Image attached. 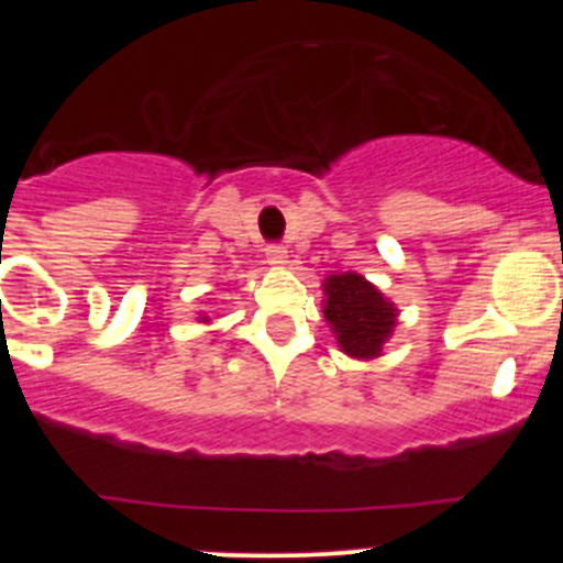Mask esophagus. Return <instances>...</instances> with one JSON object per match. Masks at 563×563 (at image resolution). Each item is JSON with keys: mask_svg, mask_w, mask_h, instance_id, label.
<instances>
[{"mask_svg": "<svg viewBox=\"0 0 563 563\" xmlns=\"http://www.w3.org/2000/svg\"><path fill=\"white\" fill-rule=\"evenodd\" d=\"M264 255H266V261H269L272 266H283V264H286V258H288V250L283 245H266Z\"/></svg>", "mask_w": 563, "mask_h": 563, "instance_id": "esophagus-1", "label": "esophagus"}]
</instances>
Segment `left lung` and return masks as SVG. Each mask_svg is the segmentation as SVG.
Returning <instances> with one entry per match:
<instances>
[{"instance_id": "left-lung-1", "label": "left lung", "mask_w": 563, "mask_h": 563, "mask_svg": "<svg viewBox=\"0 0 563 563\" xmlns=\"http://www.w3.org/2000/svg\"><path fill=\"white\" fill-rule=\"evenodd\" d=\"M323 294H327L323 318L338 334L340 349L360 360L378 356L382 343L395 327L391 302L382 297L376 286H371L365 277L354 275V272L329 277L323 283Z\"/></svg>"}]
</instances>
